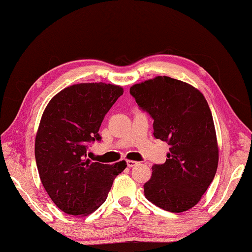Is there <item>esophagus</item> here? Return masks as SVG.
<instances>
[{
    "mask_svg": "<svg viewBox=\"0 0 252 252\" xmlns=\"http://www.w3.org/2000/svg\"><path fill=\"white\" fill-rule=\"evenodd\" d=\"M138 163H139V162H136L134 160H127L126 161V164H127V167H129V168L134 167V165H136Z\"/></svg>",
    "mask_w": 252,
    "mask_h": 252,
    "instance_id": "34e87169",
    "label": "esophagus"
}]
</instances>
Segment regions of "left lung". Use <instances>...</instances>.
<instances>
[{
	"label": "left lung",
	"mask_w": 252,
	"mask_h": 252,
	"mask_svg": "<svg viewBox=\"0 0 252 252\" xmlns=\"http://www.w3.org/2000/svg\"><path fill=\"white\" fill-rule=\"evenodd\" d=\"M130 94L153 119V135L168 142V159L152 167L144 195L165 211L194 207L216 176L219 149L212 114L198 89L169 76L132 85Z\"/></svg>",
	"instance_id": "obj_1"
}]
</instances>
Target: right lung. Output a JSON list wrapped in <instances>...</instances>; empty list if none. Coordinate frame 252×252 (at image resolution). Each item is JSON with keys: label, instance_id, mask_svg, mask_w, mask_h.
Returning a JSON list of instances; mask_svg holds the SVG:
<instances>
[{"label": "right lung", "instance_id": "right-lung-1", "mask_svg": "<svg viewBox=\"0 0 252 252\" xmlns=\"http://www.w3.org/2000/svg\"><path fill=\"white\" fill-rule=\"evenodd\" d=\"M123 89L99 83L73 84L46 105L35 136V160L42 185L60 210L87 216L105 201L113 180L126 162H91L89 143L101 141L105 114Z\"/></svg>", "mask_w": 252, "mask_h": 252}]
</instances>
